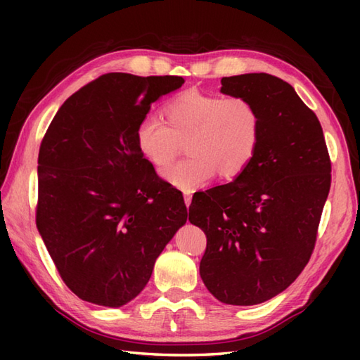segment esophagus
<instances>
[{
  "mask_svg": "<svg viewBox=\"0 0 360 360\" xmlns=\"http://www.w3.org/2000/svg\"><path fill=\"white\" fill-rule=\"evenodd\" d=\"M184 201H186V205L188 207L190 204H192V195H190L188 192H184Z\"/></svg>",
  "mask_w": 360,
  "mask_h": 360,
  "instance_id": "1",
  "label": "esophagus"
}]
</instances>
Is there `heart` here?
Segmentation results:
<instances>
[{"mask_svg":"<svg viewBox=\"0 0 360 360\" xmlns=\"http://www.w3.org/2000/svg\"><path fill=\"white\" fill-rule=\"evenodd\" d=\"M165 120L143 116L136 128L141 155L156 168L176 156L179 142H187L188 159L162 172L170 184L193 192L207 184L217 173L233 179L254 160L262 117L257 106L244 97H219L186 91L164 106Z\"/></svg>","mask_w":360,"mask_h":360,"instance_id":"1","label":"heart"}]
</instances>
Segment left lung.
<instances>
[{
  "label": "left lung",
  "mask_w": 360,
  "mask_h": 360,
  "mask_svg": "<svg viewBox=\"0 0 360 360\" xmlns=\"http://www.w3.org/2000/svg\"><path fill=\"white\" fill-rule=\"evenodd\" d=\"M221 93L257 106L262 137L233 182L198 192L190 223L207 248L205 288L226 304L250 307L283 292L308 264L331 186L322 125L289 83L254 72L221 79Z\"/></svg>",
  "instance_id": "left-lung-1"
}]
</instances>
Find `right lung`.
I'll use <instances>...</instances> for the list:
<instances>
[{"instance_id": "1", "label": "right lung", "mask_w": 360, "mask_h": 360, "mask_svg": "<svg viewBox=\"0 0 360 360\" xmlns=\"http://www.w3.org/2000/svg\"><path fill=\"white\" fill-rule=\"evenodd\" d=\"M178 75L105 74L60 106L38 153L37 227L79 298L119 308L147 285L187 207L136 143L150 106Z\"/></svg>"}]
</instances>
